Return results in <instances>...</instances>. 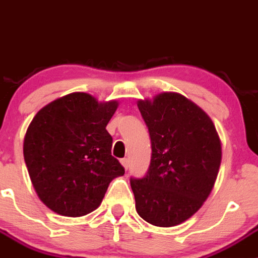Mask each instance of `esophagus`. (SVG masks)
I'll use <instances>...</instances> for the list:
<instances>
[{
	"mask_svg": "<svg viewBox=\"0 0 258 258\" xmlns=\"http://www.w3.org/2000/svg\"><path fill=\"white\" fill-rule=\"evenodd\" d=\"M121 164L123 165L124 169L127 170V169H128V166H130V160L127 159V157H124V159H122V160H121Z\"/></svg>",
	"mask_w": 258,
	"mask_h": 258,
	"instance_id": "1",
	"label": "esophagus"
}]
</instances>
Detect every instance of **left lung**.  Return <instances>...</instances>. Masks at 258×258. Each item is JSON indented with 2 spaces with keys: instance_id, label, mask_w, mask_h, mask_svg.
Instances as JSON below:
<instances>
[{
  "instance_id": "obj_1",
  "label": "left lung",
  "mask_w": 258,
  "mask_h": 258,
  "mask_svg": "<svg viewBox=\"0 0 258 258\" xmlns=\"http://www.w3.org/2000/svg\"><path fill=\"white\" fill-rule=\"evenodd\" d=\"M151 140V161L131 177L136 211L157 227L182 223L208 198L222 160L219 136L208 114L177 93L139 101Z\"/></svg>"
}]
</instances>
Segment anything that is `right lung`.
<instances>
[{"instance_id":"1","label":"right lung","mask_w":258,"mask_h":258,"mask_svg":"<svg viewBox=\"0 0 258 258\" xmlns=\"http://www.w3.org/2000/svg\"><path fill=\"white\" fill-rule=\"evenodd\" d=\"M116 101L98 103L87 93L51 102L32 118L24 140L30 179L42 203L55 213L81 217L102 203L109 182L124 174L112 156L107 123Z\"/></svg>"}]
</instances>
